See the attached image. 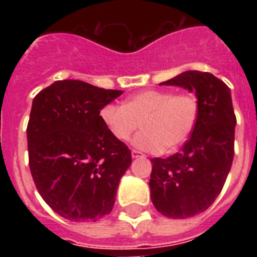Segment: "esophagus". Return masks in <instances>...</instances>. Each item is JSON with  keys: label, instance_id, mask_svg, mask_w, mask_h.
Here are the masks:
<instances>
[{"label": "esophagus", "instance_id": "esophagus-1", "mask_svg": "<svg viewBox=\"0 0 257 257\" xmlns=\"http://www.w3.org/2000/svg\"><path fill=\"white\" fill-rule=\"evenodd\" d=\"M132 157H133V159H137V157H145V155H144V153H141L140 151H136V149H133Z\"/></svg>", "mask_w": 257, "mask_h": 257}]
</instances>
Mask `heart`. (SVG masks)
I'll return each instance as SVG.
<instances>
[{
    "label": "heart",
    "mask_w": 257,
    "mask_h": 257,
    "mask_svg": "<svg viewBox=\"0 0 257 257\" xmlns=\"http://www.w3.org/2000/svg\"><path fill=\"white\" fill-rule=\"evenodd\" d=\"M200 104L193 93L148 89L125 100L124 105L108 104L100 117L110 135L128 141L143 128L133 141L135 147L148 152H173L193 133L199 120Z\"/></svg>",
    "instance_id": "1"
}]
</instances>
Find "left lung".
I'll list each match as a JSON object with an SVG mask.
<instances>
[{
  "instance_id": "1",
  "label": "left lung",
  "mask_w": 257,
  "mask_h": 257,
  "mask_svg": "<svg viewBox=\"0 0 257 257\" xmlns=\"http://www.w3.org/2000/svg\"><path fill=\"white\" fill-rule=\"evenodd\" d=\"M195 90L199 120L180 152L155 157L149 180L157 211L172 219H187L211 207L223 189L235 155L236 116L231 90L208 72L188 70L161 82Z\"/></svg>"
}]
</instances>
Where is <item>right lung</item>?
I'll list each match as a JSON object with an SVG mask.
<instances>
[{
	"label": "right lung",
	"instance_id": "obj_1",
	"mask_svg": "<svg viewBox=\"0 0 257 257\" xmlns=\"http://www.w3.org/2000/svg\"><path fill=\"white\" fill-rule=\"evenodd\" d=\"M122 90L80 80L56 81L34 97L26 128L38 193L70 221H96L114 205L131 149L110 135L100 110Z\"/></svg>",
	"mask_w": 257,
	"mask_h": 257
}]
</instances>
